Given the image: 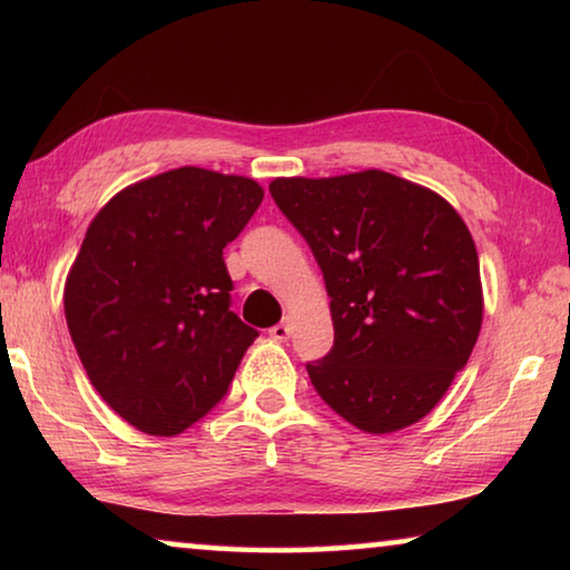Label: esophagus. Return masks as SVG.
I'll return each mask as SVG.
<instances>
[{
    "label": "esophagus",
    "mask_w": 570,
    "mask_h": 570,
    "mask_svg": "<svg viewBox=\"0 0 570 570\" xmlns=\"http://www.w3.org/2000/svg\"><path fill=\"white\" fill-rule=\"evenodd\" d=\"M268 334H272V340H276V342H286L288 336H292V324L278 322L276 326H272V330H268Z\"/></svg>",
    "instance_id": "1"
}]
</instances>
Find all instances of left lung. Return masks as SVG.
Listing matches in <instances>:
<instances>
[{
	"instance_id": "left-lung-1",
	"label": "left lung",
	"mask_w": 570,
	"mask_h": 570,
	"mask_svg": "<svg viewBox=\"0 0 570 570\" xmlns=\"http://www.w3.org/2000/svg\"><path fill=\"white\" fill-rule=\"evenodd\" d=\"M330 294L334 346L306 372L356 430L420 422L468 364L482 326L475 240L440 193L384 170L276 178Z\"/></svg>"
}]
</instances>
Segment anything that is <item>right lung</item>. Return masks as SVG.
<instances>
[{
  "label": "right lung",
  "instance_id": "right-lung-1",
  "mask_svg": "<svg viewBox=\"0 0 570 570\" xmlns=\"http://www.w3.org/2000/svg\"><path fill=\"white\" fill-rule=\"evenodd\" d=\"M264 200L254 178L186 166L100 208L65 282V320L92 387L156 438L224 397L254 340L230 312L224 248Z\"/></svg>",
  "mask_w": 570,
  "mask_h": 570
}]
</instances>
